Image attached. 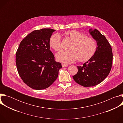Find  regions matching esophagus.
<instances>
[{
  "mask_svg": "<svg viewBox=\"0 0 123 123\" xmlns=\"http://www.w3.org/2000/svg\"><path fill=\"white\" fill-rule=\"evenodd\" d=\"M62 67H67L68 66V65L62 63Z\"/></svg>",
  "mask_w": 123,
  "mask_h": 123,
  "instance_id": "esophagus-1",
  "label": "esophagus"
}]
</instances>
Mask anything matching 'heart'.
<instances>
[{
    "mask_svg": "<svg viewBox=\"0 0 123 123\" xmlns=\"http://www.w3.org/2000/svg\"><path fill=\"white\" fill-rule=\"evenodd\" d=\"M65 34L72 42L68 46L69 49L61 51L56 54L58 61L69 63L78 59L79 61L84 62L94 55L97 49V44L94 39L87 37L84 33L76 30L68 31ZM49 44L55 50H60L62 48L60 34H52L49 38Z\"/></svg>",
    "mask_w": 123,
    "mask_h": 123,
    "instance_id": "1",
    "label": "heart"
}]
</instances>
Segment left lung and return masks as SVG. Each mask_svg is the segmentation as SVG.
Segmentation results:
<instances>
[{
    "label": "left lung",
    "mask_w": 123,
    "mask_h": 123,
    "mask_svg": "<svg viewBox=\"0 0 123 123\" xmlns=\"http://www.w3.org/2000/svg\"><path fill=\"white\" fill-rule=\"evenodd\" d=\"M89 31L96 40V50L82 66H77L78 72L73 76L77 83L85 87L101 83L110 74L113 60L112 48L106 38L96 29Z\"/></svg>",
    "instance_id": "8db88e82"
}]
</instances>
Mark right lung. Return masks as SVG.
Here are the masks:
<instances>
[{
    "mask_svg": "<svg viewBox=\"0 0 123 123\" xmlns=\"http://www.w3.org/2000/svg\"><path fill=\"white\" fill-rule=\"evenodd\" d=\"M55 30H35L20 42L15 55L17 72L23 81L34 90L49 87L57 79L62 68L49 49V40Z\"/></svg>",
    "mask_w": 123,
    "mask_h": 123,
    "instance_id": "obj_1",
    "label": "right lung"
}]
</instances>
